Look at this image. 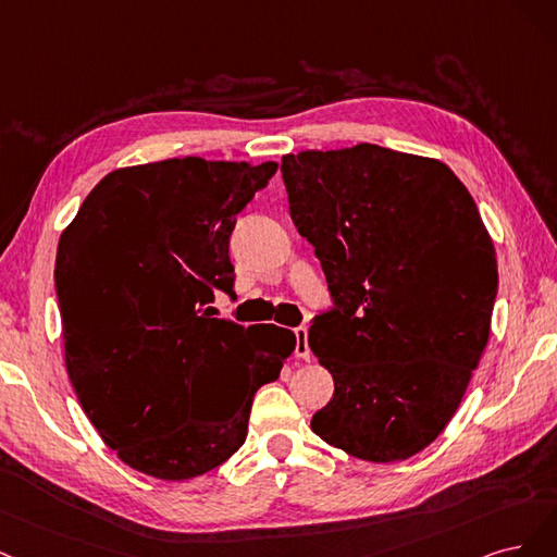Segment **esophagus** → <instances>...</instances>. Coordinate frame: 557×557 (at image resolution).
<instances>
[{
    "instance_id": "1",
    "label": "esophagus",
    "mask_w": 557,
    "mask_h": 557,
    "mask_svg": "<svg viewBox=\"0 0 557 557\" xmlns=\"http://www.w3.org/2000/svg\"><path fill=\"white\" fill-rule=\"evenodd\" d=\"M296 356L302 358V361H310V358H312V351H310V345H308V329H305V326L296 329Z\"/></svg>"
}]
</instances>
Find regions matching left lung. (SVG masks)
Here are the masks:
<instances>
[{"mask_svg":"<svg viewBox=\"0 0 557 557\" xmlns=\"http://www.w3.org/2000/svg\"><path fill=\"white\" fill-rule=\"evenodd\" d=\"M292 220L335 308L310 347L335 382L312 430L370 462L407 460L456 414L488 345L495 247L456 173L358 143L282 157Z\"/></svg>","mask_w":557,"mask_h":557,"instance_id":"obj_1","label":"left lung"}]
</instances>
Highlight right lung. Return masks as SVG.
Masks as SVG:
<instances>
[{
    "mask_svg": "<svg viewBox=\"0 0 557 557\" xmlns=\"http://www.w3.org/2000/svg\"><path fill=\"white\" fill-rule=\"evenodd\" d=\"M275 161L164 159L109 173L58 245L55 289L71 386L101 440L129 468L185 481L247 437L255 393L296 347L277 326L212 317L233 294L236 214Z\"/></svg>",
    "mask_w": 557,
    "mask_h": 557,
    "instance_id": "right-lung-1",
    "label": "right lung"
}]
</instances>
